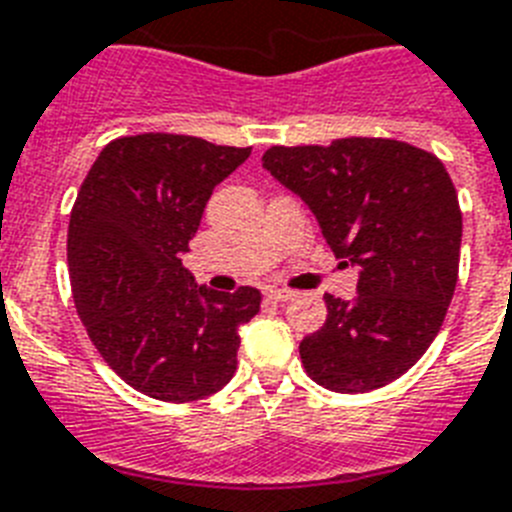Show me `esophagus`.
<instances>
[{
	"mask_svg": "<svg viewBox=\"0 0 512 512\" xmlns=\"http://www.w3.org/2000/svg\"><path fill=\"white\" fill-rule=\"evenodd\" d=\"M265 297L273 299V302H286V299H292V292L289 289H268Z\"/></svg>",
	"mask_w": 512,
	"mask_h": 512,
	"instance_id": "obj_1",
	"label": "esophagus"
}]
</instances>
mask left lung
<instances>
[{
    "label": "left lung",
    "mask_w": 512,
    "mask_h": 512,
    "mask_svg": "<svg viewBox=\"0 0 512 512\" xmlns=\"http://www.w3.org/2000/svg\"><path fill=\"white\" fill-rule=\"evenodd\" d=\"M263 168L360 268L355 297L326 294V323L299 342L307 376L342 394L400 378L439 334L458 284L463 215L450 173L431 152L363 136L270 147Z\"/></svg>",
    "instance_id": "obj_1"
}]
</instances>
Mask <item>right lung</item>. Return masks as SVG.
I'll return each instance as SVG.
<instances>
[{
  "label": "right lung",
  "instance_id": "obj_1",
  "mask_svg": "<svg viewBox=\"0 0 512 512\" xmlns=\"http://www.w3.org/2000/svg\"><path fill=\"white\" fill-rule=\"evenodd\" d=\"M249 152L197 136H123L78 191L68 226L76 310L105 363L147 397L202 400L236 373L239 326L263 297L199 286L181 255L213 189Z\"/></svg>",
  "mask_w": 512,
  "mask_h": 512
}]
</instances>
